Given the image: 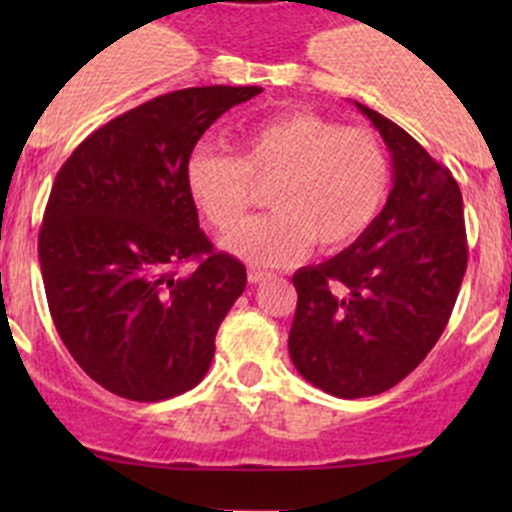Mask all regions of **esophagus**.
Segmentation results:
<instances>
[{"label": "esophagus", "mask_w": 512, "mask_h": 512, "mask_svg": "<svg viewBox=\"0 0 512 512\" xmlns=\"http://www.w3.org/2000/svg\"><path fill=\"white\" fill-rule=\"evenodd\" d=\"M272 277H275V272L257 270V267H250V270H247V280H250L252 285H260V282H265V280H272Z\"/></svg>", "instance_id": "34e87169"}]
</instances>
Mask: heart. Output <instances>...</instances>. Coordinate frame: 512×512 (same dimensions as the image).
<instances>
[{"label":"heart","instance_id":"b5f03b06","mask_svg":"<svg viewBox=\"0 0 512 512\" xmlns=\"http://www.w3.org/2000/svg\"><path fill=\"white\" fill-rule=\"evenodd\" d=\"M252 180L272 183V213L242 220L223 235L230 255L280 267L319 250L359 240L386 203L391 165L379 138L309 111L280 113L247 126L240 153L195 146L185 160V188L195 208L225 230L245 213Z\"/></svg>","mask_w":512,"mask_h":512}]
</instances>
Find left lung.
I'll return each mask as SVG.
<instances>
[{
    "label": "left lung",
    "instance_id": "1",
    "mask_svg": "<svg viewBox=\"0 0 512 512\" xmlns=\"http://www.w3.org/2000/svg\"><path fill=\"white\" fill-rule=\"evenodd\" d=\"M356 108L389 148L394 188L359 240L292 277V364L339 399L381 394L426 359L468 265L463 198L451 170L394 121Z\"/></svg>",
    "mask_w": 512,
    "mask_h": 512
}]
</instances>
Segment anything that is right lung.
<instances>
[{"label": "right lung", "mask_w": 512, "mask_h": 512, "mask_svg": "<svg viewBox=\"0 0 512 512\" xmlns=\"http://www.w3.org/2000/svg\"><path fill=\"white\" fill-rule=\"evenodd\" d=\"M260 91L198 86L153 98L91 133L56 173L39 232L46 302L76 364L111 394L163 401L208 374L247 272L200 230L185 160ZM188 259L199 265L180 278Z\"/></svg>", "instance_id": "1"}]
</instances>
